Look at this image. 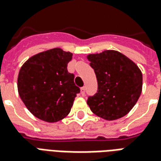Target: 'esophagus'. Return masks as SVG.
Masks as SVG:
<instances>
[{
  "mask_svg": "<svg viewBox=\"0 0 161 161\" xmlns=\"http://www.w3.org/2000/svg\"><path fill=\"white\" fill-rule=\"evenodd\" d=\"M80 92H81L82 96H85V92H86V86H83L80 89Z\"/></svg>",
  "mask_w": 161,
  "mask_h": 161,
  "instance_id": "1",
  "label": "esophagus"
}]
</instances>
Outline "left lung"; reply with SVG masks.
I'll list each match as a JSON object with an SVG mask.
<instances>
[{
	"mask_svg": "<svg viewBox=\"0 0 161 161\" xmlns=\"http://www.w3.org/2000/svg\"><path fill=\"white\" fill-rule=\"evenodd\" d=\"M97 80V92L87 104L96 115L114 120L126 115L139 98L142 74L138 66L118 51L106 50L87 55Z\"/></svg>",
	"mask_w": 161,
	"mask_h": 161,
	"instance_id": "obj_1",
	"label": "left lung"
}]
</instances>
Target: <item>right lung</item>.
I'll return each instance as SVG.
<instances>
[{
    "instance_id": "right-lung-1",
    "label": "right lung",
    "mask_w": 161,
    "mask_h": 161,
    "mask_svg": "<svg viewBox=\"0 0 161 161\" xmlns=\"http://www.w3.org/2000/svg\"><path fill=\"white\" fill-rule=\"evenodd\" d=\"M73 54L61 48L37 53L22 65L18 91L22 101L36 118L49 123L67 116L80 88L67 65Z\"/></svg>"
}]
</instances>
